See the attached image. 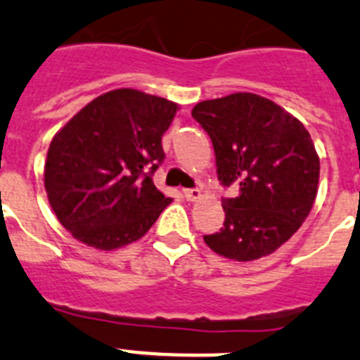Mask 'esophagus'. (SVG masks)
Instances as JSON below:
<instances>
[{
	"label": "esophagus",
	"instance_id": "esophagus-1",
	"mask_svg": "<svg viewBox=\"0 0 360 360\" xmlns=\"http://www.w3.org/2000/svg\"><path fill=\"white\" fill-rule=\"evenodd\" d=\"M183 195L186 197V200H195L200 197V190L199 188H184Z\"/></svg>",
	"mask_w": 360,
	"mask_h": 360
}]
</instances>
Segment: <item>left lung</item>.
<instances>
[{
	"label": "left lung",
	"instance_id": "left-lung-1",
	"mask_svg": "<svg viewBox=\"0 0 360 360\" xmlns=\"http://www.w3.org/2000/svg\"><path fill=\"white\" fill-rule=\"evenodd\" d=\"M192 116L212 140L220 184L238 188L236 197H222L224 228L204 242L236 262L267 257L300 229L316 200L319 158L309 131L252 93L204 100Z\"/></svg>",
	"mask_w": 360,
	"mask_h": 360
}]
</instances>
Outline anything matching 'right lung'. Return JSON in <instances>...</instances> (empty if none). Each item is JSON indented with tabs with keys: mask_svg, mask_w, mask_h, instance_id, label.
Returning <instances> with one entry per match:
<instances>
[{
	"mask_svg": "<svg viewBox=\"0 0 360 360\" xmlns=\"http://www.w3.org/2000/svg\"><path fill=\"white\" fill-rule=\"evenodd\" d=\"M177 103L136 89L89 102L48 148L44 188L60 224L77 240L111 251L138 240L170 197L152 176L165 161L161 136Z\"/></svg>",
	"mask_w": 360,
	"mask_h": 360,
	"instance_id": "obj_1",
	"label": "right lung"
}]
</instances>
